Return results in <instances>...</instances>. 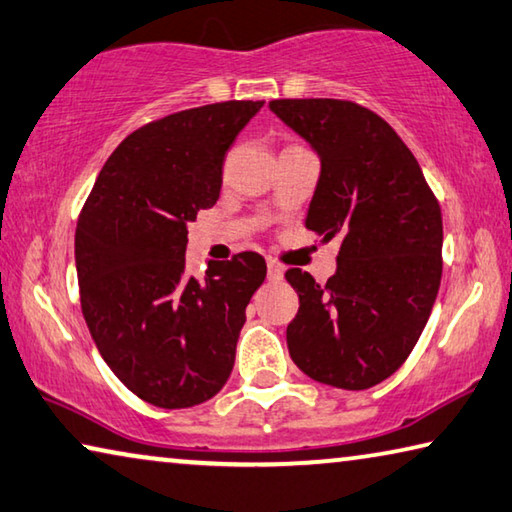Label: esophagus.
<instances>
[{"label": "esophagus", "instance_id": "1", "mask_svg": "<svg viewBox=\"0 0 512 512\" xmlns=\"http://www.w3.org/2000/svg\"><path fill=\"white\" fill-rule=\"evenodd\" d=\"M266 273H269L271 282H280L282 275H285V269H282V266L275 262V259H269V262H266Z\"/></svg>", "mask_w": 512, "mask_h": 512}]
</instances>
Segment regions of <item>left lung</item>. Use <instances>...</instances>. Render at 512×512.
I'll return each mask as SVG.
<instances>
[{"instance_id": "1", "label": "left lung", "mask_w": 512, "mask_h": 512, "mask_svg": "<svg viewBox=\"0 0 512 512\" xmlns=\"http://www.w3.org/2000/svg\"><path fill=\"white\" fill-rule=\"evenodd\" d=\"M269 109L321 157L305 227L339 239L326 285L287 271L298 314L296 367L339 389H369L408 360L442 280V212L415 154L378 113L348 100H273Z\"/></svg>"}]
</instances>
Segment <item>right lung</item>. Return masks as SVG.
Wrapping results in <instances>:
<instances>
[{
	"mask_svg": "<svg viewBox=\"0 0 512 512\" xmlns=\"http://www.w3.org/2000/svg\"><path fill=\"white\" fill-rule=\"evenodd\" d=\"M264 102L170 113L127 136L97 175L75 232L81 312L120 383L157 408L205 403L230 378L257 253L186 269V223L216 205L223 161Z\"/></svg>",
	"mask_w": 512,
	"mask_h": 512,
	"instance_id": "1",
	"label": "right lung"
}]
</instances>
